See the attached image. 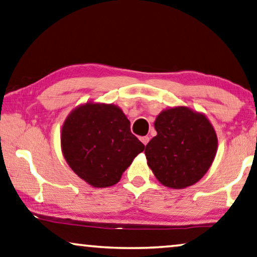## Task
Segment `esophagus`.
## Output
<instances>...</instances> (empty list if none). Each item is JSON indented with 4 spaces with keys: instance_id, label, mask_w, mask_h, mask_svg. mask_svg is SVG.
<instances>
[{
    "instance_id": "1",
    "label": "esophagus",
    "mask_w": 257,
    "mask_h": 257,
    "mask_svg": "<svg viewBox=\"0 0 257 257\" xmlns=\"http://www.w3.org/2000/svg\"><path fill=\"white\" fill-rule=\"evenodd\" d=\"M140 140H141V142H142V143H143L144 145H147L148 142L150 141V137H149V136H143V137H141Z\"/></svg>"
}]
</instances>
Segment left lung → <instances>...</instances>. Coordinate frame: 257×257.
<instances>
[{"label":"left lung","instance_id":"8db88e82","mask_svg":"<svg viewBox=\"0 0 257 257\" xmlns=\"http://www.w3.org/2000/svg\"><path fill=\"white\" fill-rule=\"evenodd\" d=\"M157 136L145 148L148 165L164 186L182 189L202 179L214 159L217 136L208 118L187 107L156 118Z\"/></svg>","mask_w":257,"mask_h":257}]
</instances>
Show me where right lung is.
Returning a JSON list of instances; mask_svg holds the SVG:
<instances>
[{
  "instance_id": "add662e5",
  "label": "right lung",
  "mask_w": 257,
  "mask_h": 257,
  "mask_svg": "<svg viewBox=\"0 0 257 257\" xmlns=\"http://www.w3.org/2000/svg\"><path fill=\"white\" fill-rule=\"evenodd\" d=\"M61 145L71 170L98 188L118 182L145 148L130 132V122L118 107L91 102L67 117Z\"/></svg>"
}]
</instances>
